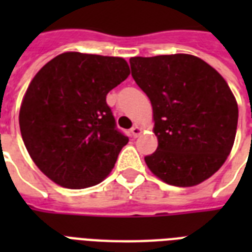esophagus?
<instances>
[{
    "instance_id": "esophagus-1",
    "label": "esophagus",
    "mask_w": 252,
    "mask_h": 252,
    "mask_svg": "<svg viewBox=\"0 0 252 252\" xmlns=\"http://www.w3.org/2000/svg\"><path fill=\"white\" fill-rule=\"evenodd\" d=\"M141 133V128L138 126H133L130 128V134H132V137H138V134Z\"/></svg>"
}]
</instances>
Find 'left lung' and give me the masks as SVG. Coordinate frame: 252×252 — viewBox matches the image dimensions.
<instances>
[{"mask_svg": "<svg viewBox=\"0 0 252 252\" xmlns=\"http://www.w3.org/2000/svg\"><path fill=\"white\" fill-rule=\"evenodd\" d=\"M132 77L152 102L158 148L146 156L165 183L192 187L226 161L238 124V106L216 69L192 55L132 57Z\"/></svg>", "mask_w": 252, "mask_h": 252, "instance_id": "obj_1", "label": "left lung"}]
</instances>
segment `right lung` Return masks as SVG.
Wrapping results in <instances>:
<instances>
[{"label":"right lung","instance_id":"1","mask_svg":"<svg viewBox=\"0 0 252 252\" xmlns=\"http://www.w3.org/2000/svg\"><path fill=\"white\" fill-rule=\"evenodd\" d=\"M122 57L65 52L47 63L26 91L19 126L35 165L55 183H100L129 138L116 126L108 91L129 76Z\"/></svg>","mask_w":252,"mask_h":252}]
</instances>
